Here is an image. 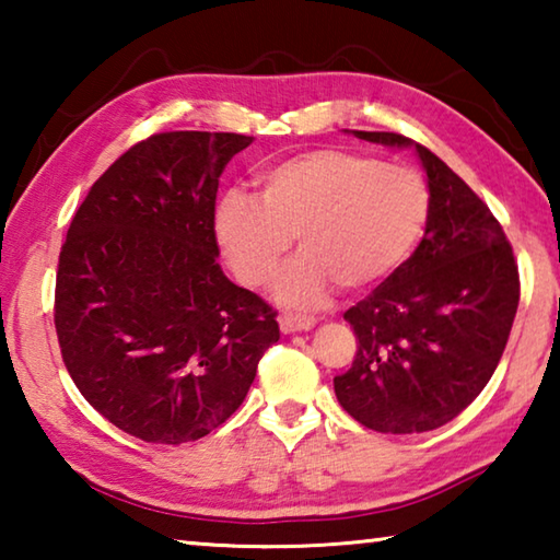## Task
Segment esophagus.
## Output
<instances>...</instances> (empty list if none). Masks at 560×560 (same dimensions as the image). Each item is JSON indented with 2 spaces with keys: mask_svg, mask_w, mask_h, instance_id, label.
Instances as JSON below:
<instances>
[{
  "mask_svg": "<svg viewBox=\"0 0 560 560\" xmlns=\"http://www.w3.org/2000/svg\"><path fill=\"white\" fill-rule=\"evenodd\" d=\"M279 326L283 334H296V330H308L316 326L314 316H301V314H281Z\"/></svg>",
  "mask_w": 560,
  "mask_h": 560,
  "instance_id": "esophagus-1",
  "label": "esophagus"
}]
</instances>
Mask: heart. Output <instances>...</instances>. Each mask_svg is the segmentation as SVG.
<instances>
[{"label": "heart", "instance_id": "heart-1", "mask_svg": "<svg viewBox=\"0 0 560 560\" xmlns=\"http://www.w3.org/2000/svg\"><path fill=\"white\" fill-rule=\"evenodd\" d=\"M430 220V187L415 167L346 148L281 160L259 177V200L226 192L214 232L236 279L264 287L283 267L293 236L301 257L279 281V296L316 303L338 283L365 291L415 252Z\"/></svg>", "mask_w": 560, "mask_h": 560}]
</instances>
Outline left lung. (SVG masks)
Segmentation results:
<instances>
[{"mask_svg": "<svg viewBox=\"0 0 560 560\" xmlns=\"http://www.w3.org/2000/svg\"><path fill=\"white\" fill-rule=\"evenodd\" d=\"M353 136L417 150L430 220L412 257L343 314L358 350L348 373L334 377L336 397L368 430L430 432L477 400L497 371L521 296L514 249L489 207L432 150L400 132Z\"/></svg>", "mask_w": 560, "mask_h": 560, "instance_id": "obj_1", "label": "left lung"}]
</instances>
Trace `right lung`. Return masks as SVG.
Wrapping results in <instances>:
<instances>
[{"instance_id":"1","label":"right lung","mask_w":560,"mask_h":560,"mask_svg":"<svg viewBox=\"0 0 560 560\" xmlns=\"http://www.w3.org/2000/svg\"><path fill=\"white\" fill-rule=\"evenodd\" d=\"M254 138L155 132L89 189L59 254L54 324L81 395L132 438L195 442L244 402L277 311L224 277L220 175Z\"/></svg>"}]
</instances>
